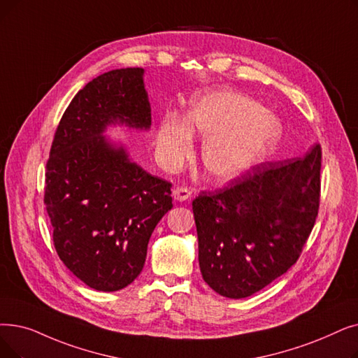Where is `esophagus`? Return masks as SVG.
Instances as JSON below:
<instances>
[{
	"label": "esophagus",
	"instance_id": "1",
	"mask_svg": "<svg viewBox=\"0 0 358 358\" xmlns=\"http://www.w3.org/2000/svg\"><path fill=\"white\" fill-rule=\"evenodd\" d=\"M173 197L178 201H185L192 197V190L187 187H176L173 190Z\"/></svg>",
	"mask_w": 358,
	"mask_h": 358
}]
</instances>
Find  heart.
<instances>
[{"mask_svg": "<svg viewBox=\"0 0 358 358\" xmlns=\"http://www.w3.org/2000/svg\"><path fill=\"white\" fill-rule=\"evenodd\" d=\"M193 134L206 137L201 159L216 180L237 177L275 146L278 122L262 106L234 92L194 96L185 118L166 115L158 130L157 150L166 168H177L193 150Z\"/></svg>", "mask_w": 358, "mask_h": 358, "instance_id": "obj_1", "label": "heart"}]
</instances>
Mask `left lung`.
<instances>
[{"mask_svg": "<svg viewBox=\"0 0 358 358\" xmlns=\"http://www.w3.org/2000/svg\"><path fill=\"white\" fill-rule=\"evenodd\" d=\"M320 162L315 145L304 158L256 165L193 200L200 272L213 291L245 299L299 260L319 212Z\"/></svg>", "mask_w": 358, "mask_h": 358, "instance_id": "left-lung-1", "label": "left lung"}]
</instances>
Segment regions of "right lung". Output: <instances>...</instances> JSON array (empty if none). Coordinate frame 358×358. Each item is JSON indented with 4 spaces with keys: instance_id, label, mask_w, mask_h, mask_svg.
<instances>
[{
    "instance_id": "1",
    "label": "right lung",
    "mask_w": 358,
    "mask_h": 358,
    "mask_svg": "<svg viewBox=\"0 0 358 358\" xmlns=\"http://www.w3.org/2000/svg\"><path fill=\"white\" fill-rule=\"evenodd\" d=\"M143 73L111 70L77 92L46 162L43 203L57 255L87 287L105 292L141 275L152 232L173 208V184L146 173L102 136L117 122L150 127Z\"/></svg>"
}]
</instances>
